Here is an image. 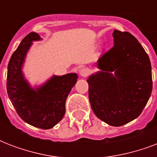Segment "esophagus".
<instances>
[{
  "mask_svg": "<svg viewBox=\"0 0 157 157\" xmlns=\"http://www.w3.org/2000/svg\"><path fill=\"white\" fill-rule=\"evenodd\" d=\"M80 74H81V76L86 77V76H89V74H90V71H89V69L86 68V67H83V68H81V70H80Z\"/></svg>",
  "mask_w": 157,
  "mask_h": 157,
  "instance_id": "obj_1",
  "label": "esophagus"
}]
</instances>
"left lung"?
<instances>
[{
	"mask_svg": "<svg viewBox=\"0 0 157 157\" xmlns=\"http://www.w3.org/2000/svg\"><path fill=\"white\" fill-rule=\"evenodd\" d=\"M114 45L98 60L102 71L89 77V99L94 114L121 126L141 114L152 90L151 66L141 44L128 32L115 30Z\"/></svg>",
	"mask_w": 157,
	"mask_h": 157,
	"instance_id": "obj_1",
	"label": "left lung"
}]
</instances>
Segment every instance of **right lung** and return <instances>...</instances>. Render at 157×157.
<instances>
[{
  "mask_svg": "<svg viewBox=\"0 0 157 157\" xmlns=\"http://www.w3.org/2000/svg\"><path fill=\"white\" fill-rule=\"evenodd\" d=\"M40 39L37 33H30L13 53L8 64L6 88L21 119L33 126L49 129L63 119L66 99L77 81V75L54 76L36 90L31 88L23 78L21 69L32 41Z\"/></svg>",
  "mask_w": 157,
  "mask_h": 157,
  "instance_id": "1",
  "label": "right lung"
}]
</instances>
